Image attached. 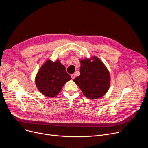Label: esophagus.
<instances>
[{
  "instance_id": "esophagus-1",
  "label": "esophagus",
  "mask_w": 148,
  "mask_h": 148,
  "mask_svg": "<svg viewBox=\"0 0 148 148\" xmlns=\"http://www.w3.org/2000/svg\"><path fill=\"white\" fill-rule=\"evenodd\" d=\"M71 78H72L73 79H74L75 78V74H72V75H71Z\"/></svg>"
}]
</instances>
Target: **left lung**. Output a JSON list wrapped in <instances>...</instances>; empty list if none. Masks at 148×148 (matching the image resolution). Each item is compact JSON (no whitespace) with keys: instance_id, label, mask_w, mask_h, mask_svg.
Returning <instances> with one entry per match:
<instances>
[{"instance_id":"8db88e82","label":"left lung","mask_w":148,"mask_h":148,"mask_svg":"<svg viewBox=\"0 0 148 148\" xmlns=\"http://www.w3.org/2000/svg\"><path fill=\"white\" fill-rule=\"evenodd\" d=\"M79 61L80 75L73 81L87 98L92 99L101 98L110 87L109 70L95 56L80 59Z\"/></svg>"}]
</instances>
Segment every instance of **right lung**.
Here are the masks:
<instances>
[{
	"label": "right lung",
	"mask_w": 148,
	"mask_h": 148,
	"mask_svg": "<svg viewBox=\"0 0 148 148\" xmlns=\"http://www.w3.org/2000/svg\"><path fill=\"white\" fill-rule=\"evenodd\" d=\"M71 78L60 60H47L38 71L35 83L39 91L48 97H54L60 92L63 86Z\"/></svg>",
	"instance_id": "obj_1"
}]
</instances>
